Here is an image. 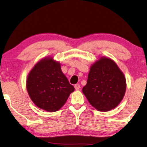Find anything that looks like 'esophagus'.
<instances>
[{
	"mask_svg": "<svg viewBox=\"0 0 147 147\" xmlns=\"http://www.w3.org/2000/svg\"><path fill=\"white\" fill-rule=\"evenodd\" d=\"M75 88L76 90H79L80 88H81V86H80L79 84H76L75 85Z\"/></svg>",
	"mask_w": 147,
	"mask_h": 147,
	"instance_id": "34e87169",
	"label": "esophagus"
}]
</instances>
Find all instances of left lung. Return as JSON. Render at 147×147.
<instances>
[{
	"label": "left lung",
	"mask_w": 147,
	"mask_h": 147,
	"mask_svg": "<svg viewBox=\"0 0 147 147\" xmlns=\"http://www.w3.org/2000/svg\"><path fill=\"white\" fill-rule=\"evenodd\" d=\"M126 79L123 72L109 57L93 63L82 92L96 110L107 112L116 108L125 96Z\"/></svg>",
	"instance_id": "8db88e82"
}]
</instances>
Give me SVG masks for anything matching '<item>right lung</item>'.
<instances>
[{
	"label": "right lung",
	"mask_w": 147,
	"mask_h": 147,
	"mask_svg": "<svg viewBox=\"0 0 147 147\" xmlns=\"http://www.w3.org/2000/svg\"><path fill=\"white\" fill-rule=\"evenodd\" d=\"M26 89L34 105L47 112L60 110L75 91L62 72L60 63L51 56L42 58L31 69Z\"/></svg>",
	"instance_id": "obj_1"
}]
</instances>
